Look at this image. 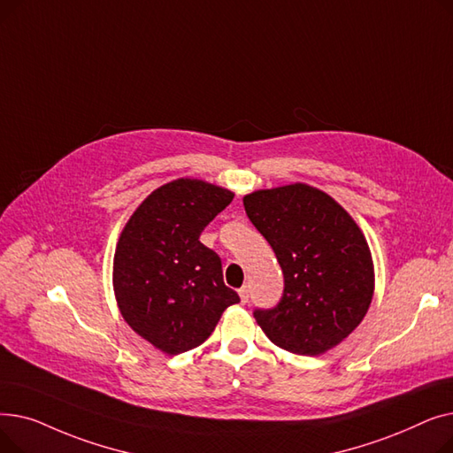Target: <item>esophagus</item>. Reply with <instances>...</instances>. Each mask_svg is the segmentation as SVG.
<instances>
[{
    "label": "esophagus",
    "mask_w": 453,
    "mask_h": 453,
    "mask_svg": "<svg viewBox=\"0 0 453 453\" xmlns=\"http://www.w3.org/2000/svg\"><path fill=\"white\" fill-rule=\"evenodd\" d=\"M239 296H241V301L246 304V303L250 301V287H242V288L239 290Z\"/></svg>",
    "instance_id": "34e87169"
}]
</instances>
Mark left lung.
Masks as SVG:
<instances>
[{"label": "left lung", "mask_w": 453, "mask_h": 453, "mask_svg": "<svg viewBox=\"0 0 453 453\" xmlns=\"http://www.w3.org/2000/svg\"><path fill=\"white\" fill-rule=\"evenodd\" d=\"M248 219L284 273L280 301L253 312L277 347L318 356L365 318L374 292L369 244L350 214L323 190L294 183L244 196Z\"/></svg>", "instance_id": "left-lung-1"}]
</instances>
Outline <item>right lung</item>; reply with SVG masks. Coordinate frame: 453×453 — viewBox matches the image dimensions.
Listing matches in <instances>:
<instances>
[{
  "mask_svg": "<svg viewBox=\"0 0 453 453\" xmlns=\"http://www.w3.org/2000/svg\"><path fill=\"white\" fill-rule=\"evenodd\" d=\"M233 193L180 178L156 188L134 211L113 257V292L125 321L156 349L180 354L202 345L227 306L220 257L200 242Z\"/></svg>",
  "mask_w": 453,
  "mask_h": 453,
  "instance_id": "right-lung-1",
  "label": "right lung"
}]
</instances>
